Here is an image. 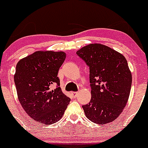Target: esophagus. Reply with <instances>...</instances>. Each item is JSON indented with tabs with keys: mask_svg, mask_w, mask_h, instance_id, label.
<instances>
[{
	"mask_svg": "<svg viewBox=\"0 0 148 148\" xmlns=\"http://www.w3.org/2000/svg\"><path fill=\"white\" fill-rule=\"evenodd\" d=\"M71 94V96H72L74 98H75L78 96L79 92H72Z\"/></svg>",
	"mask_w": 148,
	"mask_h": 148,
	"instance_id": "34e87169",
	"label": "esophagus"
}]
</instances>
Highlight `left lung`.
I'll return each instance as SVG.
<instances>
[{"mask_svg": "<svg viewBox=\"0 0 148 148\" xmlns=\"http://www.w3.org/2000/svg\"><path fill=\"white\" fill-rule=\"evenodd\" d=\"M89 67L92 98L83 105L86 117L104 125L117 119L127 102L132 74L122 54L100 44H91L77 51Z\"/></svg>", "mask_w": 148, "mask_h": 148, "instance_id": "left-lung-1", "label": "left lung"}]
</instances>
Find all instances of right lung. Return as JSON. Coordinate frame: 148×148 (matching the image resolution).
<instances>
[{
    "instance_id": "right-lung-1",
    "label": "right lung",
    "mask_w": 148,
    "mask_h": 148,
    "mask_svg": "<svg viewBox=\"0 0 148 148\" xmlns=\"http://www.w3.org/2000/svg\"><path fill=\"white\" fill-rule=\"evenodd\" d=\"M65 59L63 51H38L16 65L14 82L18 100L38 123L51 125L59 121L71 100L62 92L57 77Z\"/></svg>"
}]
</instances>
